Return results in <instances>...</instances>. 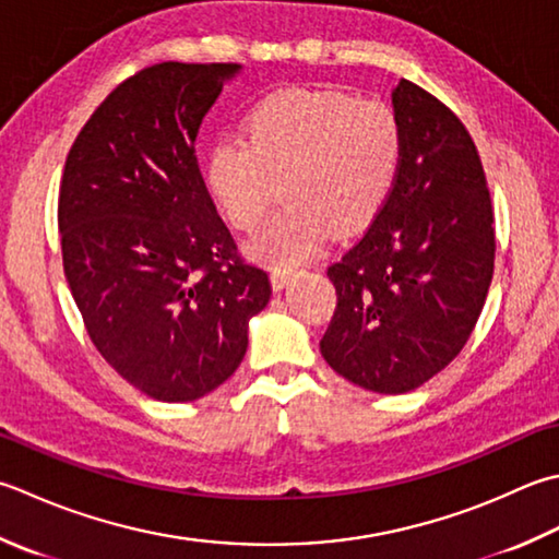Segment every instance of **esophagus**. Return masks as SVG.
Listing matches in <instances>:
<instances>
[{
    "mask_svg": "<svg viewBox=\"0 0 559 559\" xmlns=\"http://www.w3.org/2000/svg\"><path fill=\"white\" fill-rule=\"evenodd\" d=\"M295 273L290 269H273L271 271V286L273 290H283L293 281Z\"/></svg>",
    "mask_w": 559,
    "mask_h": 559,
    "instance_id": "esophagus-1",
    "label": "esophagus"
}]
</instances>
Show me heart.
Returning a JSON list of instances; mask_svg holds the SVG:
<instances>
[{
  "label": "heart",
  "mask_w": 559,
  "mask_h": 559,
  "mask_svg": "<svg viewBox=\"0 0 559 559\" xmlns=\"http://www.w3.org/2000/svg\"><path fill=\"white\" fill-rule=\"evenodd\" d=\"M402 162V128L382 102L334 90H283L251 108L245 140L207 150L205 186L237 229H254L283 181L286 207L249 239L247 254L295 266L330 227L352 233L388 201Z\"/></svg>",
  "instance_id": "heart-1"
}]
</instances>
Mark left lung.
Returning a JSON list of instances; mask_svg holds the SVG:
<instances>
[{
  "label": "left lung",
  "mask_w": 559,
  "mask_h": 559,
  "mask_svg": "<svg viewBox=\"0 0 559 559\" xmlns=\"http://www.w3.org/2000/svg\"><path fill=\"white\" fill-rule=\"evenodd\" d=\"M402 162L368 233L326 269L336 310L320 352L354 385L402 395L461 354L495 273L483 162L451 108L407 80L392 92Z\"/></svg>",
  "instance_id": "left-lung-1"
}]
</instances>
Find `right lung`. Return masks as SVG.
Instances as JSON below:
<instances>
[{
  "label": "right lung",
  "mask_w": 559,
  "mask_h": 559,
  "mask_svg": "<svg viewBox=\"0 0 559 559\" xmlns=\"http://www.w3.org/2000/svg\"><path fill=\"white\" fill-rule=\"evenodd\" d=\"M242 64L162 62L86 120L64 162L62 266L98 354L159 402H193L235 373L271 300L217 217L193 145Z\"/></svg>",
  "instance_id": "1"
}]
</instances>
